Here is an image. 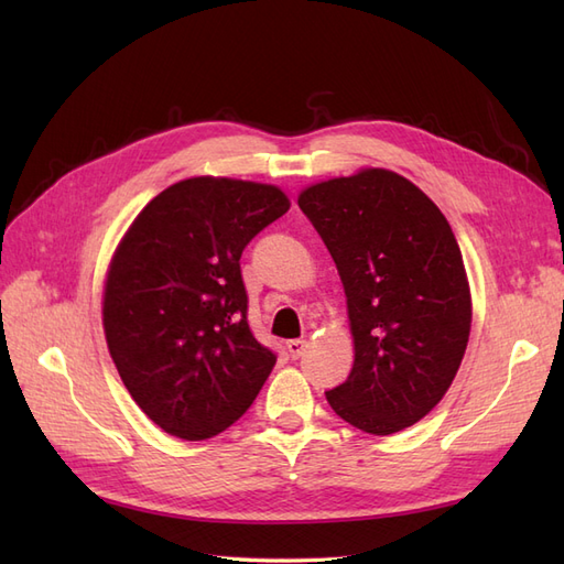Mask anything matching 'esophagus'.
<instances>
[{
	"mask_svg": "<svg viewBox=\"0 0 564 564\" xmlns=\"http://www.w3.org/2000/svg\"><path fill=\"white\" fill-rule=\"evenodd\" d=\"M286 350H289V357H292V360H299V357H301L303 350H305V340H301V338L286 340Z\"/></svg>",
	"mask_w": 564,
	"mask_h": 564,
	"instance_id": "esophagus-1",
	"label": "esophagus"
}]
</instances>
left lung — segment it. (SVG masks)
<instances>
[{"label": "left lung", "mask_w": 564, "mask_h": 564, "mask_svg": "<svg viewBox=\"0 0 564 564\" xmlns=\"http://www.w3.org/2000/svg\"><path fill=\"white\" fill-rule=\"evenodd\" d=\"M301 212L327 245L348 299L350 377L324 392L371 435L421 421L445 398L470 334V289L447 218L386 169L311 185Z\"/></svg>", "instance_id": "obj_1"}]
</instances>
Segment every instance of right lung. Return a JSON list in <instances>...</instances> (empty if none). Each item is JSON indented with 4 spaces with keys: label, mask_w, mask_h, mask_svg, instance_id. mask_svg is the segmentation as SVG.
<instances>
[{
    "label": "right lung",
    "mask_w": 564,
    "mask_h": 564,
    "mask_svg": "<svg viewBox=\"0 0 564 564\" xmlns=\"http://www.w3.org/2000/svg\"><path fill=\"white\" fill-rule=\"evenodd\" d=\"M286 212L275 185L187 178L148 202L117 247L106 340L129 395L164 433H224L263 388L278 355L249 329L240 259Z\"/></svg>",
    "instance_id": "add662e5"
}]
</instances>
